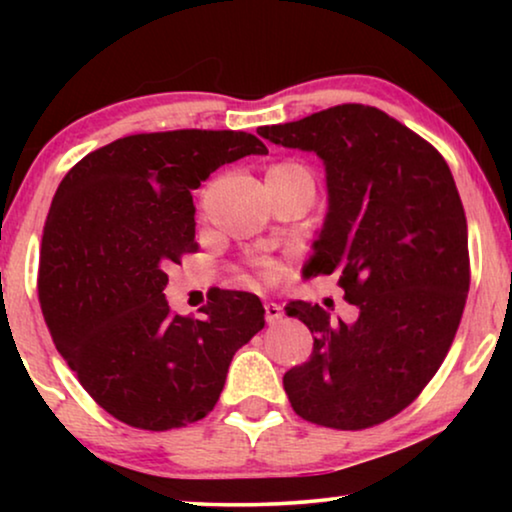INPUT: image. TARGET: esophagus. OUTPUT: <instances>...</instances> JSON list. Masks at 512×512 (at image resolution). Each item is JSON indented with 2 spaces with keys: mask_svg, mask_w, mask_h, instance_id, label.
Wrapping results in <instances>:
<instances>
[{
  "mask_svg": "<svg viewBox=\"0 0 512 512\" xmlns=\"http://www.w3.org/2000/svg\"><path fill=\"white\" fill-rule=\"evenodd\" d=\"M284 317V310L277 303H265V321L268 324H279Z\"/></svg>",
  "mask_w": 512,
  "mask_h": 512,
  "instance_id": "obj_1",
  "label": "esophagus"
}]
</instances>
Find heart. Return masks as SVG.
<instances>
[{
    "label": "heart",
    "instance_id": "heart-1",
    "mask_svg": "<svg viewBox=\"0 0 512 512\" xmlns=\"http://www.w3.org/2000/svg\"><path fill=\"white\" fill-rule=\"evenodd\" d=\"M272 170H279V172H298V174H307L303 167L300 165H293V163H284V165H275L272 167ZM279 272V265L277 263H263V268H261V275L263 277H268V279H272Z\"/></svg>",
    "mask_w": 512,
    "mask_h": 512
}]
</instances>
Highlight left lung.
Wrapping results in <instances>:
<instances>
[{"mask_svg":"<svg viewBox=\"0 0 512 512\" xmlns=\"http://www.w3.org/2000/svg\"><path fill=\"white\" fill-rule=\"evenodd\" d=\"M258 135L324 163L328 212L303 275L338 272L359 310L345 324L305 300L286 305L314 347L284 375V391L307 422L368 429L415 401L464 314L468 226L452 172L429 142L363 104L263 125Z\"/></svg>","mask_w":512,"mask_h":512,"instance_id":"8db88e82","label":"left lung"}]
</instances>
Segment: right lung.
Segmentation results:
<instances>
[{"label":"right lung","mask_w":512,"mask_h":512,"mask_svg":"<svg viewBox=\"0 0 512 512\" xmlns=\"http://www.w3.org/2000/svg\"><path fill=\"white\" fill-rule=\"evenodd\" d=\"M265 153L249 132H149L88 153L60 181L41 237V312L83 389L121 422H198L265 326L254 293L216 291L200 319L172 314L163 293L165 270L198 249L191 191Z\"/></svg>","instance_id":"1"}]
</instances>
